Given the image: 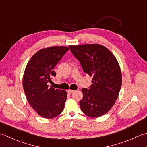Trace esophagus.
Listing matches in <instances>:
<instances>
[{
    "label": "esophagus",
    "mask_w": 147,
    "mask_h": 147,
    "mask_svg": "<svg viewBox=\"0 0 147 147\" xmlns=\"http://www.w3.org/2000/svg\"><path fill=\"white\" fill-rule=\"evenodd\" d=\"M74 92V90H71V89H69V90H67V93L71 94H72V93H73Z\"/></svg>",
    "instance_id": "1"
}]
</instances>
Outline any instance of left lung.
<instances>
[{"label": "left lung", "mask_w": 147, "mask_h": 147, "mask_svg": "<svg viewBox=\"0 0 147 147\" xmlns=\"http://www.w3.org/2000/svg\"><path fill=\"white\" fill-rule=\"evenodd\" d=\"M69 48L83 71L92 76L89 89H82L81 110L88 117L102 116L113 107L121 88L122 73L117 60L108 48L99 44L71 45Z\"/></svg>", "instance_id": "1"}]
</instances>
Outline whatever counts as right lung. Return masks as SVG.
I'll use <instances>...</instances> for the list:
<instances>
[{"mask_svg": "<svg viewBox=\"0 0 147 147\" xmlns=\"http://www.w3.org/2000/svg\"><path fill=\"white\" fill-rule=\"evenodd\" d=\"M69 50L53 47L39 50L27 63L23 77V87L30 106L39 115L53 119L62 113L67 99L65 90L48 85L56 76L54 67Z\"/></svg>", "mask_w": 147, "mask_h": 147, "instance_id": "obj_1", "label": "right lung"}]
</instances>
